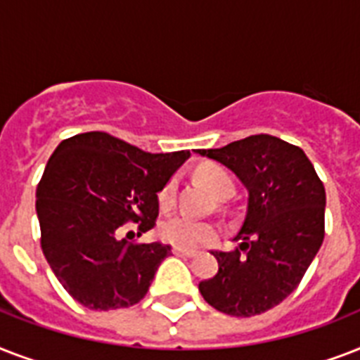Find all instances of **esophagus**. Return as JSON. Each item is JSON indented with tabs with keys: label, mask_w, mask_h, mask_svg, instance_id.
<instances>
[{
	"label": "esophagus",
	"mask_w": 360,
	"mask_h": 360,
	"mask_svg": "<svg viewBox=\"0 0 360 360\" xmlns=\"http://www.w3.org/2000/svg\"><path fill=\"white\" fill-rule=\"evenodd\" d=\"M172 252H174L175 256H185V257L196 256V250H192V248H183V246H174Z\"/></svg>",
	"instance_id": "1"
}]
</instances>
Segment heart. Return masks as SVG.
<instances>
[{
  "label": "heart",
  "mask_w": 360,
  "mask_h": 360,
  "mask_svg": "<svg viewBox=\"0 0 360 360\" xmlns=\"http://www.w3.org/2000/svg\"><path fill=\"white\" fill-rule=\"evenodd\" d=\"M196 177L213 192L214 196H226L233 194L236 183L228 169L217 164H205L196 169ZM160 207L169 209L175 202V181H168L158 194ZM160 236L168 243L183 248H194V246L205 245L219 237V228L209 220H198L186 214H174L160 224Z\"/></svg>",
  "instance_id": "heart-1"
}]
</instances>
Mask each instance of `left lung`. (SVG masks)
Here are the masks:
<instances>
[{
    "mask_svg": "<svg viewBox=\"0 0 360 360\" xmlns=\"http://www.w3.org/2000/svg\"><path fill=\"white\" fill-rule=\"evenodd\" d=\"M236 172L248 188L236 250L213 252L219 273L200 282L207 304L250 318L297 290L325 237V186L301 147L254 134L220 149H198Z\"/></svg>",
    "mask_w": 360,
    "mask_h": 360,
    "instance_id": "1",
    "label": "left lung"
}]
</instances>
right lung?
<instances>
[{"instance_id": "add662e5", "label": "right lung", "mask_w": 360, "mask_h": 360, "mask_svg": "<svg viewBox=\"0 0 360 360\" xmlns=\"http://www.w3.org/2000/svg\"><path fill=\"white\" fill-rule=\"evenodd\" d=\"M191 151L146 153L108 134L84 132L58 146L37 185L41 248L56 278L89 310L129 308L146 297L172 246L138 237L157 224L158 192Z\"/></svg>"}]
</instances>
